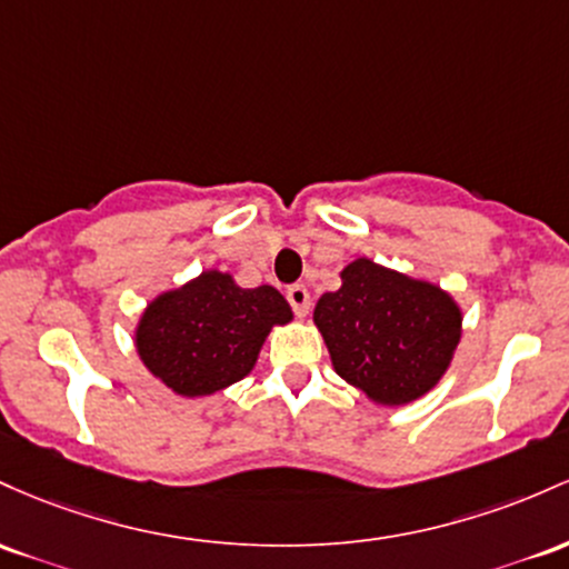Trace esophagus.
Masks as SVG:
<instances>
[{"mask_svg":"<svg viewBox=\"0 0 569 569\" xmlns=\"http://www.w3.org/2000/svg\"><path fill=\"white\" fill-rule=\"evenodd\" d=\"M287 301H290L292 311H296L298 317L309 315L311 298H309V290H306L303 284H290V287H287Z\"/></svg>","mask_w":569,"mask_h":569,"instance_id":"esophagus-1","label":"esophagus"}]
</instances>
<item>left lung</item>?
<instances>
[{"instance_id": "left-lung-1", "label": "left lung", "mask_w": 569, "mask_h": 569, "mask_svg": "<svg viewBox=\"0 0 569 569\" xmlns=\"http://www.w3.org/2000/svg\"><path fill=\"white\" fill-rule=\"evenodd\" d=\"M315 325L343 381L379 406H406L446 373L462 311L438 284L357 258L317 301Z\"/></svg>"}]
</instances>
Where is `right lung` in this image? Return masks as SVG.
Wrapping results in <instances>:
<instances>
[{"label": "right lung", "instance_id": "right-lung-1", "mask_svg": "<svg viewBox=\"0 0 569 569\" xmlns=\"http://www.w3.org/2000/svg\"><path fill=\"white\" fill-rule=\"evenodd\" d=\"M290 319V303L271 284L247 290L231 273L203 271L147 303L133 341L171 392L203 398L244 379L273 325Z\"/></svg>", "mask_w": 569, "mask_h": 569}]
</instances>
